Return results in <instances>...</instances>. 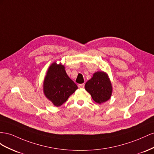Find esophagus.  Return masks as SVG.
Here are the masks:
<instances>
[{
  "instance_id": "1",
  "label": "esophagus",
  "mask_w": 154,
  "mask_h": 154,
  "mask_svg": "<svg viewBox=\"0 0 154 154\" xmlns=\"http://www.w3.org/2000/svg\"><path fill=\"white\" fill-rule=\"evenodd\" d=\"M79 88H83L85 87V84H79L78 85Z\"/></svg>"
}]
</instances>
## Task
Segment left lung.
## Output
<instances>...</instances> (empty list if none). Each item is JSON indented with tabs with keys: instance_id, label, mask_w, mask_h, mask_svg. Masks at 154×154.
<instances>
[{
	"instance_id": "left-lung-1",
	"label": "left lung",
	"mask_w": 154,
	"mask_h": 154,
	"mask_svg": "<svg viewBox=\"0 0 154 154\" xmlns=\"http://www.w3.org/2000/svg\"><path fill=\"white\" fill-rule=\"evenodd\" d=\"M86 90L92 97L95 102L101 104L107 101L112 95V87L106 73L97 72L85 86Z\"/></svg>"
}]
</instances>
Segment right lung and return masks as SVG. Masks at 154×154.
I'll return each instance as SVG.
<instances>
[{
    "label": "right lung",
    "mask_w": 154,
    "mask_h": 154,
    "mask_svg": "<svg viewBox=\"0 0 154 154\" xmlns=\"http://www.w3.org/2000/svg\"><path fill=\"white\" fill-rule=\"evenodd\" d=\"M78 88L68 76L64 66L53 63L48 69L44 81V92L55 106H60Z\"/></svg>",
    "instance_id": "right-lung-1"
}]
</instances>
